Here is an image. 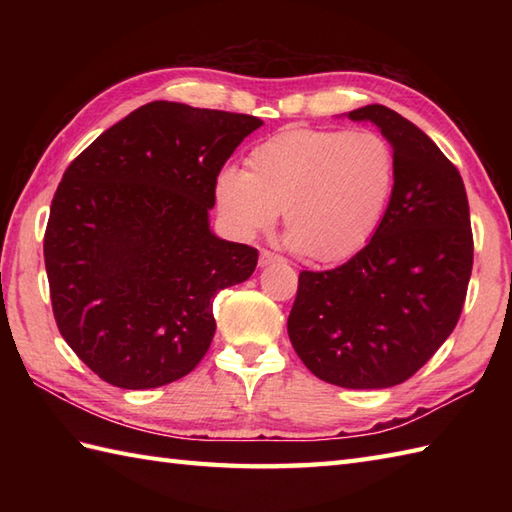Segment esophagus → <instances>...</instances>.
<instances>
[{
  "label": "esophagus",
  "mask_w": 512,
  "mask_h": 512,
  "mask_svg": "<svg viewBox=\"0 0 512 512\" xmlns=\"http://www.w3.org/2000/svg\"><path fill=\"white\" fill-rule=\"evenodd\" d=\"M277 262H281V257L279 255H275V253H270V250H262V253H259V266H270V264H277Z\"/></svg>",
  "instance_id": "1"
}]
</instances>
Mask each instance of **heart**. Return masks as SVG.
<instances>
[{"label": "heart", "instance_id": "b5f03b06", "mask_svg": "<svg viewBox=\"0 0 512 512\" xmlns=\"http://www.w3.org/2000/svg\"><path fill=\"white\" fill-rule=\"evenodd\" d=\"M394 184L396 156L380 134L286 129L250 149L246 171H220L215 200L242 237L268 231L284 211L290 244L332 264L374 237Z\"/></svg>", "mask_w": 512, "mask_h": 512}]
</instances>
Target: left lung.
<instances>
[{
    "mask_svg": "<svg viewBox=\"0 0 512 512\" xmlns=\"http://www.w3.org/2000/svg\"><path fill=\"white\" fill-rule=\"evenodd\" d=\"M396 156L389 209L365 248L301 270L288 336L310 372L345 389L405 383L449 339L469 288L473 231L460 171L398 112L365 105Z\"/></svg>",
    "mask_w": 512,
    "mask_h": 512,
    "instance_id": "1",
    "label": "left lung"
}]
</instances>
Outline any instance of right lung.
I'll return each mask as SVG.
<instances>
[{
    "label": "right lung",
    "instance_id": "1",
    "mask_svg": "<svg viewBox=\"0 0 512 512\" xmlns=\"http://www.w3.org/2000/svg\"><path fill=\"white\" fill-rule=\"evenodd\" d=\"M257 116L154 101L65 169L43 257L57 328L105 383L151 389L187 376L215 334L213 299L257 250L213 235L215 180Z\"/></svg>",
    "mask_w": 512,
    "mask_h": 512
}]
</instances>
